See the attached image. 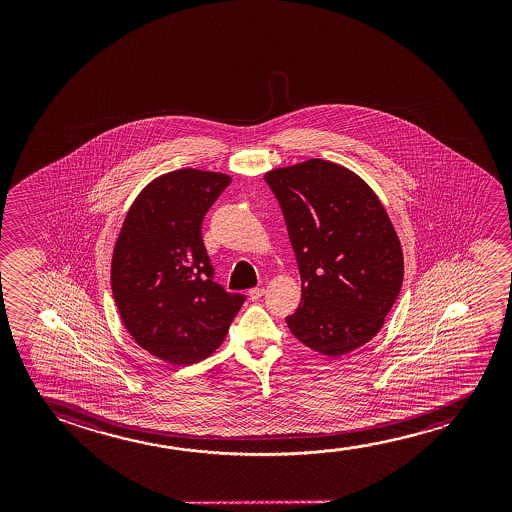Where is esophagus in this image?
I'll return each mask as SVG.
<instances>
[{
	"instance_id": "34e87169",
	"label": "esophagus",
	"mask_w": 512,
	"mask_h": 512,
	"mask_svg": "<svg viewBox=\"0 0 512 512\" xmlns=\"http://www.w3.org/2000/svg\"><path fill=\"white\" fill-rule=\"evenodd\" d=\"M264 292H266L264 288H252V290L248 292V295H250V299H252V301H259L260 297L264 295Z\"/></svg>"
}]
</instances>
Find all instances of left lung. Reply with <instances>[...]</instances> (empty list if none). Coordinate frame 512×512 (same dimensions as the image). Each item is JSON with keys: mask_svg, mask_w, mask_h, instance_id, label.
Masks as SVG:
<instances>
[{"mask_svg": "<svg viewBox=\"0 0 512 512\" xmlns=\"http://www.w3.org/2000/svg\"><path fill=\"white\" fill-rule=\"evenodd\" d=\"M280 203L302 281L288 329L339 357L371 341L404 280L402 248L383 204L350 169L311 159L266 173Z\"/></svg>", "mask_w": 512, "mask_h": 512, "instance_id": "obj_1", "label": "left lung"}]
</instances>
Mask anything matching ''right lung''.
I'll return each mask as SVG.
<instances>
[{
    "instance_id": "obj_1",
    "label": "right lung",
    "mask_w": 512,
    "mask_h": 512,
    "mask_svg": "<svg viewBox=\"0 0 512 512\" xmlns=\"http://www.w3.org/2000/svg\"><path fill=\"white\" fill-rule=\"evenodd\" d=\"M229 176L178 169L147 185L113 250L112 292L127 332L168 364H196L225 339L246 295L213 280L203 218Z\"/></svg>"
}]
</instances>
